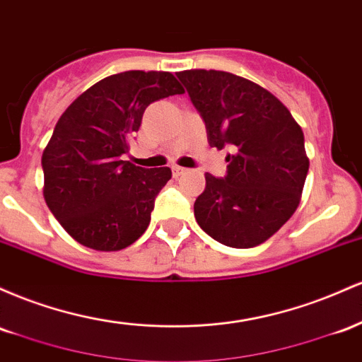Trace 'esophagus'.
Here are the masks:
<instances>
[{"instance_id": "1", "label": "esophagus", "mask_w": 362, "mask_h": 362, "mask_svg": "<svg viewBox=\"0 0 362 362\" xmlns=\"http://www.w3.org/2000/svg\"><path fill=\"white\" fill-rule=\"evenodd\" d=\"M170 170H173V176L174 177L181 176V174L186 173V169L185 168H180V165H173V168H170Z\"/></svg>"}]
</instances>
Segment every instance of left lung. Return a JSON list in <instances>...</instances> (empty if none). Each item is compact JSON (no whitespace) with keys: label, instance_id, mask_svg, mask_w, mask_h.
<instances>
[{"label":"left lung","instance_id":"left-lung-1","mask_svg":"<svg viewBox=\"0 0 362 362\" xmlns=\"http://www.w3.org/2000/svg\"><path fill=\"white\" fill-rule=\"evenodd\" d=\"M200 112L210 147L230 148L224 177L205 174L194 218L210 238L253 247L296 212L310 160L303 129L275 95L259 85L215 70L177 73Z\"/></svg>","mask_w":362,"mask_h":362}]
</instances>
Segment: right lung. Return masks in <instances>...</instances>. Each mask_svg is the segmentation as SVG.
<instances>
[{"instance_id": "obj_1", "label": "right lung", "mask_w": 362, "mask_h": 362, "mask_svg": "<svg viewBox=\"0 0 362 362\" xmlns=\"http://www.w3.org/2000/svg\"><path fill=\"white\" fill-rule=\"evenodd\" d=\"M169 71H124L71 103L42 153L44 198L68 234L97 251H117L148 227L169 168L123 160L145 109L182 93Z\"/></svg>"}]
</instances>
